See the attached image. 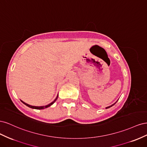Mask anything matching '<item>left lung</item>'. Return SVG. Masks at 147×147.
Here are the masks:
<instances>
[{"label": "left lung", "mask_w": 147, "mask_h": 147, "mask_svg": "<svg viewBox=\"0 0 147 147\" xmlns=\"http://www.w3.org/2000/svg\"><path fill=\"white\" fill-rule=\"evenodd\" d=\"M115 104H116V102H115V103L114 104H113V105H110V106H109V107H106V109H109V108L111 107H112V106H113V105H114Z\"/></svg>", "instance_id": "1"}]
</instances>
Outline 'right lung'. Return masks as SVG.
<instances>
[{"instance_id": "add662e5", "label": "right lung", "mask_w": 147, "mask_h": 147, "mask_svg": "<svg viewBox=\"0 0 147 147\" xmlns=\"http://www.w3.org/2000/svg\"><path fill=\"white\" fill-rule=\"evenodd\" d=\"M57 97H58V95L57 96V97H56V98L55 99V100L53 101V102H52L51 103H50V104H48V105H45V106H41V107H36V106H32V105H29V104H26V103H25V102H24L23 101H22V100H21L22 102H23V103L24 104H25L26 106H28V107H30V108H32V109H38V110H41V109H45V108H47V107H50V106H51L52 104H53L55 103V102L56 100V99H57Z\"/></svg>"}]
</instances>
